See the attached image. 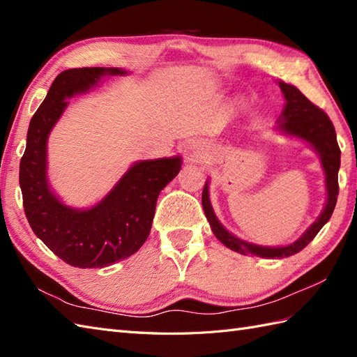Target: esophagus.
I'll use <instances>...</instances> for the list:
<instances>
[{
  "instance_id": "34e87169",
  "label": "esophagus",
  "mask_w": 357,
  "mask_h": 357,
  "mask_svg": "<svg viewBox=\"0 0 357 357\" xmlns=\"http://www.w3.org/2000/svg\"><path fill=\"white\" fill-rule=\"evenodd\" d=\"M185 155L188 160H202L205 158V152L202 147H199L196 143H188L185 147Z\"/></svg>"
}]
</instances>
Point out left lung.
Instances as JSON below:
<instances>
[{"label": "left lung", "instance_id": "1", "mask_svg": "<svg viewBox=\"0 0 357 357\" xmlns=\"http://www.w3.org/2000/svg\"><path fill=\"white\" fill-rule=\"evenodd\" d=\"M281 93L284 96V109L281 112L277 121V130L287 137H294L303 139L310 144L314 152L319 155L322 170L326 173V192L327 199L324 210L321 211L318 219L304 231V234L295 240L294 243L286 246H261L236 237L233 233L222 225L214 214V210L210 202L208 193V181L205 182L202 192V206L206 219L210 222L211 231L220 242L229 250L240 254H252L261 259H283L291 257L304 250L312 240L319 233V229L326 225L333 214L335 205L337 201L339 185H337V172L341 165V151H339L336 132L333 123L330 121L327 114L314 106L307 97H305L296 86L278 82Z\"/></svg>", "mask_w": 357, "mask_h": 357}]
</instances>
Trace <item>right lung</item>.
<instances>
[{
	"label": "right lung",
	"instance_id": "obj_1",
	"mask_svg": "<svg viewBox=\"0 0 357 357\" xmlns=\"http://www.w3.org/2000/svg\"><path fill=\"white\" fill-rule=\"evenodd\" d=\"M124 74L128 71L102 66L65 70L30 120L20 164L24 211L33 233L74 268H105L135 254L151 233L161 190L181 170V156L137 161L86 210L63 204L50 187L47 141L68 106L66 98L88 93L105 76Z\"/></svg>",
	"mask_w": 357,
	"mask_h": 357
}]
</instances>
